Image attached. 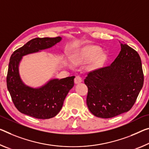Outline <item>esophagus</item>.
I'll use <instances>...</instances> for the list:
<instances>
[{"mask_svg": "<svg viewBox=\"0 0 149 149\" xmlns=\"http://www.w3.org/2000/svg\"><path fill=\"white\" fill-rule=\"evenodd\" d=\"M81 81H82L81 77H80V76H79V75H77V76L75 77V79H74L75 84H79V83H81Z\"/></svg>", "mask_w": 149, "mask_h": 149, "instance_id": "34e87169", "label": "esophagus"}]
</instances>
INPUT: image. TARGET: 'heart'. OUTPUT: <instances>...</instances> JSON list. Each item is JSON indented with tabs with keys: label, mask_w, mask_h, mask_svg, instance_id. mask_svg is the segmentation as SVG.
<instances>
[{
	"label": "heart",
	"mask_w": 149,
	"mask_h": 149,
	"mask_svg": "<svg viewBox=\"0 0 149 149\" xmlns=\"http://www.w3.org/2000/svg\"><path fill=\"white\" fill-rule=\"evenodd\" d=\"M101 52V48L97 46H91L85 48L76 54L72 56V61L75 64L84 62L90 61L96 58L93 63V67L97 68L100 66L104 62L107 56L104 53Z\"/></svg>",
	"instance_id": "heart-1"
}]
</instances>
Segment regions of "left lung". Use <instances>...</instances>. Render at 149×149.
Instances as JSON below:
<instances>
[{
	"mask_svg": "<svg viewBox=\"0 0 149 149\" xmlns=\"http://www.w3.org/2000/svg\"><path fill=\"white\" fill-rule=\"evenodd\" d=\"M121 47L111 64L91 71L84 79L88 88L87 107L97 117L107 119L129 111L143 86L142 63L137 52L123 43Z\"/></svg>",
	"mask_w": 149,
	"mask_h": 149,
	"instance_id": "obj_1",
	"label": "left lung"
}]
</instances>
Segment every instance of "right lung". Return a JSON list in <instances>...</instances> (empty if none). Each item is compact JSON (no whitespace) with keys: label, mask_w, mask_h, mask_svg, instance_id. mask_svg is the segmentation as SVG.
Returning <instances> with one entry per match:
<instances>
[{"label":"right lung","mask_w":149,"mask_h":149,"mask_svg":"<svg viewBox=\"0 0 149 149\" xmlns=\"http://www.w3.org/2000/svg\"><path fill=\"white\" fill-rule=\"evenodd\" d=\"M62 38H36L14 52L6 77L7 88L16 108L23 114L40 119H50L60 111L68 92L74 86L75 76L53 79L39 88L23 83L18 72L22 56L49 48Z\"/></svg>","instance_id":"obj_1"}]
</instances>
